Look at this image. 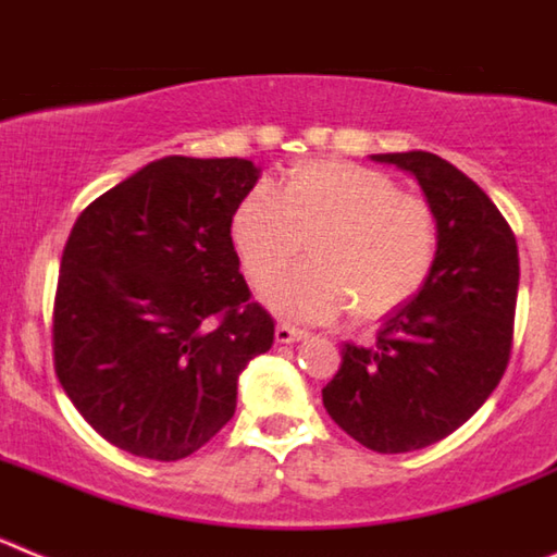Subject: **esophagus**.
<instances>
[{
  "label": "esophagus",
  "mask_w": 557,
  "mask_h": 557,
  "mask_svg": "<svg viewBox=\"0 0 557 557\" xmlns=\"http://www.w3.org/2000/svg\"><path fill=\"white\" fill-rule=\"evenodd\" d=\"M301 337H307L304 329H295L289 326V323H278V326H275V339H278V343H295V339Z\"/></svg>",
  "instance_id": "34e87169"
}]
</instances>
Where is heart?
Wrapping results in <instances>:
<instances>
[{
    "mask_svg": "<svg viewBox=\"0 0 557 557\" xmlns=\"http://www.w3.org/2000/svg\"><path fill=\"white\" fill-rule=\"evenodd\" d=\"M231 236L256 287L293 268L309 243L312 262L268 293L298 321H329L348 307L359 321H379L426 287L441 256L435 206L385 172L346 161L295 166L278 195L250 189Z\"/></svg>",
    "mask_w": 557,
    "mask_h": 557,
    "instance_id": "heart-1",
    "label": "heart"
}]
</instances>
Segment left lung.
I'll return each instance as SVG.
<instances>
[{
  "label": "left lung",
  "instance_id": "1",
  "mask_svg": "<svg viewBox=\"0 0 557 557\" xmlns=\"http://www.w3.org/2000/svg\"><path fill=\"white\" fill-rule=\"evenodd\" d=\"M373 159L416 175L441 218V256L373 346L343 343L323 407L362 446L401 455L451 435L499 385L513 348L519 248L488 195L441 156Z\"/></svg>",
  "mask_w": 557,
  "mask_h": 557
}]
</instances>
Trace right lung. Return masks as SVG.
Segmentation results:
<instances>
[{
	"label": "right lung",
	"mask_w": 557,
	"mask_h": 557,
	"mask_svg": "<svg viewBox=\"0 0 557 557\" xmlns=\"http://www.w3.org/2000/svg\"><path fill=\"white\" fill-rule=\"evenodd\" d=\"M259 170L166 156L86 206L61 256L52 354L72 405L108 444L181 460L236 410V379L273 346L231 239Z\"/></svg>",
	"instance_id": "obj_1"
}]
</instances>
